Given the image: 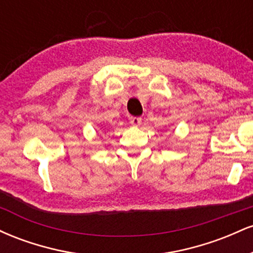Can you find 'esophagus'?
Instances as JSON below:
<instances>
[{"label": "esophagus", "mask_w": 253, "mask_h": 253, "mask_svg": "<svg viewBox=\"0 0 253 253\" xmlns=\"http://www.w3.org/2000/svg\"><path fill=\"white\" fill-rule=\"evenodd\" d=\"M129 123L133 125V126H139L141 124V118L139 117H130L129 118Z\"/></svg>", "instance_id": "1"}]
</instances>
